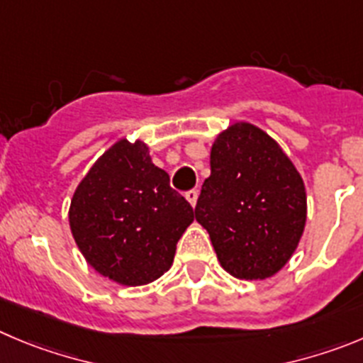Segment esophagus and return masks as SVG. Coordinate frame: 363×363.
<instances>
[{
    "mask_svg": "<svg viewBox=\"0 0 363 363\" xmlns=\"http://www.w3.org/2000/svg\"><path fill=\"white\" fill-rule=\"evenodd\" d=\"M197 199H199L197 189H189V191H186V201L191 204V208H195V206H197Z\"/></svg>",
    "mask_w": 363,
    "mask_h": 363,
    "instance_id": "1",
    "label": "esophagus"
}]
</instances>
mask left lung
I'll return each instance as SVG.
<instances>
[{"instance_id": "left-lung-1", "label": "left lung", "mask_w": 363, "mask_h": 363, "mask_svg": "<svg viewBox=\"0 0 363 363\" xmlns=\"http://www.w3.org/2000/svg\"><path fill=\"white\" fill-rule=\"evenodd\" d=\"M209 162L195 218L209 233L220 265L238 279L272 277L303 236V177L277 141L247 121L216 135Z\"/></svg>"}]
</instances>
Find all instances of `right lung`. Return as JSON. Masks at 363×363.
<instances>
[{
  "label": "right lung",
  "mask_w": 363,
  "mask_h": 363,
  "mask_svg": "<svg viewBox=\"0 0 363 363\" xmlns=\"http://www.w3.org/2000/svg\"><path fill=\"white\" fill-rule=\"evenodd\" d=\"M193 218L191 206L140 140H120L104 152L69 206L71 235L86 262L125 286L152 283L170 269Z\"/></svg>",
  "instance_id": "right-lung-1"
}]
</instances>
